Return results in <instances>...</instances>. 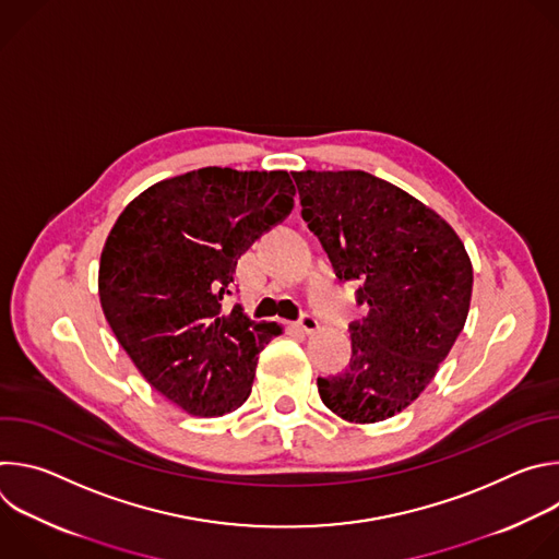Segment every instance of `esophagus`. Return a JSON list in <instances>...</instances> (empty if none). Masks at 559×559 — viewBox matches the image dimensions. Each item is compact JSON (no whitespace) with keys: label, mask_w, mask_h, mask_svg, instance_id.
<instances>
[{"label":"esophagus","mask_w":559,"mask_h":559,"mask_svg":"<svg viewBox=\"0 0 559 559\" xmlns=\"http://www.w3.org/2000/svg\"><path fill=\"white\" fill-rule=\"evenodd\" d=\"M296 328L302 332V334H313L318 328H321V323H318V318L311 316V313H302L300 321L296 323Z\"/></svg>","instance_id":"34e87169"}]
</instances>
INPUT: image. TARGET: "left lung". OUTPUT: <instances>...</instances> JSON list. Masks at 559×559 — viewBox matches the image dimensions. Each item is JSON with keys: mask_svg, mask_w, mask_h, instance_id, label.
<instances>
[{"mask_svg": "<svg viewBox=\"0 0 559 559\" xmlns=\"http://www.w3.org/2000/svg\"><path fill=\"white\" fill-rule=\"evenodd\" d=\"M307 227L341 281H362L349 367L318 378L328 409L371 425L407 409L466 323L473 267L460 236L431 207L362 170L292 173Z\"/></svg>", "mask_w": 559, "mask_h": 559, "instance_id": "1", "label": "left lung"}]
</instances>
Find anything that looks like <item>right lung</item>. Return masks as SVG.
Returning <instances> with one entry per match:
<instances>
[{"mask_svg": "<svg viewBox=\"0 0 559 559\" xmlns=\"http://www.w3.org/2000/svg\"><path fill=\"white\" fill-rule=\"evenodd\" d=\"M285 170L201 168L126 205L99 263L106 321L141 376L190 416L241 407L261 349L283 332L223 309L236 263L294 207Z\"/></svg>", "mask_w": 559, "mask_h": 559, "instance_id": "add662e5", "label": "right lung"}]
</instances>
